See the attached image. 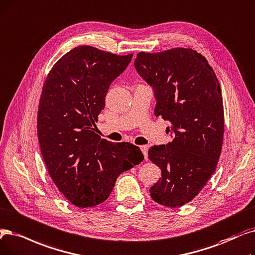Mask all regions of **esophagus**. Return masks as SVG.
I'll list each match as a JSON object with an SVG mask.
<instances>
[{"instance_id":"obj_1","label":"esophagus","mask_w":255,"mask_h":255,"mask_svg":"<svg viewBox=\"0 0 255 255\" xmlns=\"http://www.w3.org/2000/svg\"><path fill=\"white\" fill-rule=\"evenodd\" d=\"M140 150L143 153V156H145V159L148 160V147L147 146H140Z\"/></svg>"}]
</instances>
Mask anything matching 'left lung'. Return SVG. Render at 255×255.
<instances>
[{
    "label": "left lung",
    "mask_w": 255,
    "mask_h": 255,
    "mask_svg": "<svg viewBox=\"0 0 255 255\" xmlns=\"http://www.w3.org/2000/svg\"><path fill=\"white\" fill-rule=\"evenodd\" d=\"M134 65L154 88L155 116L172 123V141L149 149V159L161 170L150 195L160 205L180 207L217 168L224 134L220 83L207 59L191 48L139 52Z\"/></svg>",
    "instance_id": "8db88e82"
}]
</instances>
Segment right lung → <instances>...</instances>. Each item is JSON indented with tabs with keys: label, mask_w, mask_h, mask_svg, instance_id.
<instances>
[{
	"label": "right lung",
	"mask_w": 255,
	"mask_h": 255,
	"mask_svg": "<svg viewBox=\"0 0 255 255\" xmlns=\"http://www.w3.org/2000/svg\"><path fill=\"white\" fill-rule=\"evenodd\" d=\"M131 58L79 46L53 65L43 83L37 112L40 151L52 180L77 207L103 203L118 176L145 158L133 143L108 141L94 128L110 83Z\"/></svg>",
	"instance_id": "1"
}]
</instances>
